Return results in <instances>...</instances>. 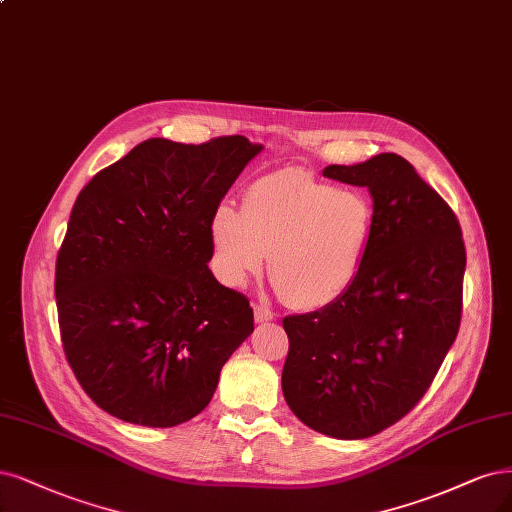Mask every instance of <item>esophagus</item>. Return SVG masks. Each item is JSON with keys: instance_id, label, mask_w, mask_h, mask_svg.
I'll return each instance as SVG.
<instances>
[{"instance_id": "1", "label": "esophagus", "mask_w": 512, "mask_h": 512, "mask_svg": "<svg viewBox=\"0 0 512 512\" xmlns=\"http://www.w3.org/2000/svg\"><path fill=\"white\" fill-rule=\"evenodd\" d=\"M254 317H256V322H258V324H262V322H271V320H275V313H273L267 305L256 303V305H254Z\"/></svg>"}]
</instances>
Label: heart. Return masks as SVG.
<instances>
[{
	"label": "heart",
	"mask_w": 512,
	"mask_h": 512,
	"mask_svg": "<svg viewBox=\"0 0 512 512\" xmlns=\"http://www.w3.org/2000/svg\"><path fill=\"white\" fill-rule=\"evenodd\" d=\"M373 226L375 207L366 192L288 167L256 180L243 209L218 205L211 243L226 284L241 286L269 254V277L284 303L317 309L354 284Z\"/></svg>",
	"instance_id": "heart-1"
}]
</instances>
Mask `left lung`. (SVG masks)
I'll return each instance as SVG.
<instances>
[{"label":"left lung","mask_w":512,"mask_h":512,"mask_svg":"<svg viewBox=\"0 0 512 512\" xmlns=\"http://www.w3.org/2000/svg\"><path fill=\"white\" fill-rule=\"evenodd\" d=\"M324 175L368 188L373 237L337 301L284 317L281 390L305 426L358 440L394 426L432 385L460 330L466 248L449 203L402 156Z\"/></svg>","instance_id":"obj_1"}]
</instances>
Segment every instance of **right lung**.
Segmentation results:
<instances>
[{"mask_svg":"<svg viewBox=\"0 0 512 512\" xmlns=\"http://www.w3.org/2000/svg\"><path fill=\"white\" fill-rule=\"evenodd\" d=\"M260 146L241 135L146 139L74 203L57 254L65 358L99 409L171 428L199 415L254 330L248 296L218 284L211 216Z\"/></svg>","mask_w":512,"mask_h":512,"instance_id":"obj_1","label":"right lung"}]
</instances>
